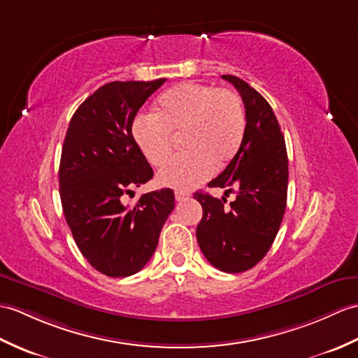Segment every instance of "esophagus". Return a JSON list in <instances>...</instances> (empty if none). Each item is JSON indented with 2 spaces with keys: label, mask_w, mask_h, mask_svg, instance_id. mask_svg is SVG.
<instances>
[{
  "label": "esophagus",
  "mask_w": 358,
  "mask_h": 358,
  "mask_svg": "<svg viewBox=\"0 0 358 358\" xmlns=\"http://www.w3.org/2000/svg\"><path fill=\"white\" fill-rule=\"evenodd\" d=\"M189 196H190V194L185 192V190H177V192H176L177 201H185V199H187Z\"/></svg>",
  "instance_id": "obj_1"
}]
</instances>
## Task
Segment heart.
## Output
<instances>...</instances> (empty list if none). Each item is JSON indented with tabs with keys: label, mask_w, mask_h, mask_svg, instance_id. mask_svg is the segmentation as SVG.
I'll return each instance as SVG.
<instances>
[{
	"label": "heart",
	"mask_w": 358,
	"mask_h": 358,
	"mask_svg": "<svg viewBox=\"0 0 358 358\" xmlns=\"http://www.w3.org/2000/svg\"><path fill=\"white\" fill-rule=\"evenodd\" d=\"M247 117L241 97L226 88L182 82L157 99L152 114H140L131 132L151 166L171 157L173 137L181 138L185 154L159 172L162 186L190 190L235 159L245 136Z\"/></svg>",
	"instance_id": "1"
}]
</instances>
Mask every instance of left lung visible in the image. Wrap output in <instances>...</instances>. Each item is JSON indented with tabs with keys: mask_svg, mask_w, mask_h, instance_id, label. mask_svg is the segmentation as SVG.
Returning <instances> with one entry per match:
<instances>
[{
	"mask_svg": "<svg viewBox=\"0 0 358 358\" xmlns=\"http://www.w3.org/2000/svg\"><path fill=\"white\" fill-rule=\"evenodd\" d=\"M245 106V136L235 159L209 187L236 194L226 204L201 190L194 198L203 206L196 239L206 259L226 273L253 268L267 255L287 207L288 157L285 140L270 103L236 76L224 74Z\"/></svg>",
	"mask_w": 358,
	"mask_h": 358,
	"instance_id": "1",
	"label": "left lung"
}]
</instances>
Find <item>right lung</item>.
<instances>
[{
  "label": "right lung",
  "instance_id": "right-lung-1",
  "mask_svg": "<svg viewBox=\"0 0 358 358\" xmlns=\"http://www.w3.org/2000/svg\"><path fill=\"white\" fill-rule=\"evenodd\" d=\"M166 79L110 82L87 97L66 129L59 194L65 221L80 253L110 278L145 267L176 206L172 189L141 195L134 207L122 203L152 178L131 127L137 111Z\"/></svg>",
  "mask_w": 358,
  "mask_h": 358
}]
</instances>
